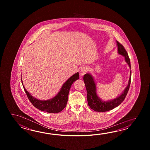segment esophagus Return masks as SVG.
I'll use <instances>...</instances> for the list:
<instances>
[{"mask_svg": "<svg viewBox=\"0 0 150 150\" xmlns=\"http://www.w3.org/2000/svg\"><path fill=\"white\" fill-rule=\"evenodd\" d=\"M87 72V68L85 67H81L79 71L80 76H83Z\"/></svg>", "mask_w": 150, "mask_h": 150, "instance_id": "34e87169", "label": "esophagus"}]
</instances>
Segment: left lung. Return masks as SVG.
I'll list each match as a JSON object with an SVG mask.
<instances>
[{
  "mask_svg": "<svg viewBox=\"0 0 150 150\" xmlns=\"http://www.w3.org/2000/svg\"><path fill=\"white\" fill-rule=\"evenodd\" d=\"M118 47V52L125 57L126 62L127 63L130 68H131L130 60L129 57L127 52L125 50L123 45L120 42L116 41ZM131 70L130 71V78L127 87L125 89L124 92L121 96L116 99L109 101H102L97 96L96 93V83L94 81L92 76L89 74H86L83 76V79L86 86L87 91V99L88 105L90 108L96 112H105L112 110L115 107L120 105L124 101L130 86Z\"/></svg>",
  "mask_w": 150,
  "mask_h": 150,
  "instance_id": "left-lung-1",
  "label": "left lung"
}]
</instances>
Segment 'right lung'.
Listing matches in <instances>:
<instances>
[{
	"instance_id": "obj_1",
	"label": "right lung",
	"mask_w": 150,
	"mask_h": 150,
	"mask_svg": "<svg viewBox=\"0 0 150 150\" xmlns=\"http://www.w3.org/2000/svg\"><path fill=\"white\" fill-rule=\"evenodd\" d=\"M79 74L78 72L74 74L64 83L57 95L52 99L45 101L39 100L32 96L24 87L22 79L21 81L25 94L33 105L43 112L50 113H57L61 112L66 107L71 86L76 80L79 79Z\"/></svg>"
}]
</instances>
